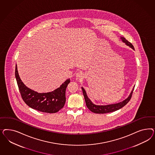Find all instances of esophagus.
<instances>
[{
    "instance_id": "esophagus-1",
    "label": "esophagus",
    "mask_w": 155,
    "mask_h": 155,
    "mask_svg": "<svg viewBox=\"0 0 155 155\" xmlns=\"http://www.w3.org/2000/svg\"><path fill=\"white\" fill-rule=\"evenodd\" d=\"M84 74L82 73V72H78V73H77L76 74V78H77V79H82L83 78H84Z\"/></svg>"
}]
</instances>
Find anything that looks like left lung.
Segmentation results:
<instances>
[{"label": "left lung", "instance_id": "obj_1", "mask_svg": "<svg viewBox=\"0 0 155 155\" xmlns=\"http://www.w3.org/2000/svg\"><path fill=\"white\" fill-rule=\"evenodd\" d=\"M120 38L123 41V42H125L127 45L131 48L132 49H133L134 50H135L134 47L132 45V44L131 42L128 41L124 38L121 37ZM82 90L83 94L84 96L87 108H89L90 110L93 113H96V114H105V113H111L113 111H117V110H119L120 108H122L123 107H124L131 98L132 94L133 93V91L134 90V88L132 90L131 93V94H130L129 97L127 99H126L125 100H124L123 102L115 103V104L104 105H104H102V106L96 105L94 103H93V102L91 101V100L88 98L85 90L82 87Z\"/></svg>", "mask_w": 155, "mask_h": 155}]
</instances>
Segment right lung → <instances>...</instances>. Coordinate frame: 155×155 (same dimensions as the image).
<instances>
[{"mask_svg": "<svg viewBox=\"0 0 155 155\" xmlns=\"http://www.w3.org/2000/svg\"><path fill=\"white\" fill-rule=\"evenodd\" d=\"M15 77L21 98L31 108L43 113H56L64 106L66 89L71 82L69 78L66 80L60 87L52 92L38 93L24 84L19 77L16 65Z\"/></svg>", "mask_w": 155, "mask_h": 155, "instance_id": "add662e5", "label": "right lung"}]
</instances>
